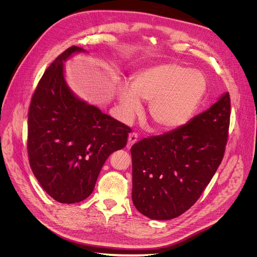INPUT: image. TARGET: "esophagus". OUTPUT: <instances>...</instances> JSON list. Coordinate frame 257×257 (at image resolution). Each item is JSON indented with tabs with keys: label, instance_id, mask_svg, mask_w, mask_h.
<instances>
[{
	"label": "esophagus",
	"instance_id": "obj_1",
	"mask_svg": "<svg viewBox=\"0 0 257 257\" xmlns=\"http://www.w3.org/2000/svg\"><path fill=\"white\" fill-rule=\"evenodd\" d=\"M137 134L136 133H130L128 136V142H127V149H130L131 146L137 141Z\"/></svg>",
	"mask_w": 257,
	"mask_h": 257
}]
</instances>
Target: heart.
Instances as JSON below:
<instances>
[{
  "mask_svg": "<svg viewBox=\"0 0 257 257\" xmlns=\"http://www.w3.org/2000/svg\"><path fill=\"white\" fill-rule=\"evenodd\" d=\"M206 88V79L201 73L177 64H163L138 71L132 78L131 88L122 86L118 98L128 119L140 112L139 99L151 101L150 120L157 129L170 131L190 121Z\"/></svg>",
  "mask_w": 257,
  "mask_h": 257,
  "instance_id": "heart-1",
  "label": "heart"
}]
</instances>
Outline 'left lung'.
I'll return each instance as SVG.
<instances>
[{
	"label": "left lung",
	"instance_id": "obj_1",
	"mask_svg": "<svg viewBox=\"0 0 257 257\" xmlns=\"http://www.w3.org/2000/svg\"><path fill=\"white\" fill-rule=\"evenodd\" d=\"M230 116L226 92L184 126L132 145V200L139 212L167 221L197 201L223 161Z\"/></svg>",
	"mask_w": 257,
	"mask_h": 257
}]
</instances>
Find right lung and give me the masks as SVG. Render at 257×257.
<instances>
[{
	"label": "right lung",
	"instance_id": "right-lung-1",
	"mask_svg": "<svg viewBox=\"0 0 257 257\" xmlns=\"http://www.w3.org/2000/svg\"><path fill=\"white\" fill-rule=\"evenodd\" d=\"M72 46L48 67L32 94L28 111L27 153L44 190L61 203H75L93 191L109 157L127 144L131 128L76 97L64 78Z\"/></svg>",
	"mask_w": 257,
	"mask_h": 257
}]
</instances>
